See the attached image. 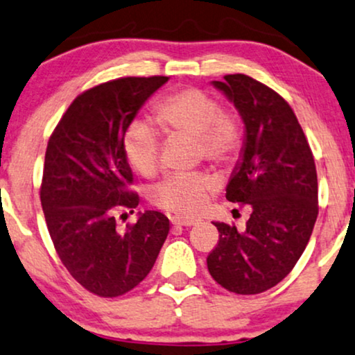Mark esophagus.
Segmentation results:
<instances>
[{"label":"esophagus","instance_id":"34e87169","mask_svg":"<svg viewBox=\"0 0 355 355\" xmlns=\"http://www.w3.org/2000/svg\"><path fill=\"white\" fill-rule=\"evenodd\" d=\"M173 226H185V227H190V226H195V224H198V219H193V218H183V216H173L172 219Z\"/></svg>","mask_w":355,"mask_h":355}]
</instances>
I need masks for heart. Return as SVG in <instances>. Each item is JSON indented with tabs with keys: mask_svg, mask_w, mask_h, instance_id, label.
<instances>
[{
	"mask_svg": "<svg viewBox=\"0 0 355 355\" xmlns=\"http://www.w3.org/2000/svg\"><path fill=\"white\" fill-rule=\"evenodd\" d=\"M155 121L168 136L187 134L196 137L198 157L213 164L234 159L242 146V124L237 114L223 110L211 93L200 88H183L170 93L155 106ZM162 141L154 124L136 118L125 128L123 150L129 165L142 177H154L160 165ZM209 173H173L154 191V203L178 216L200 213L209 195L218 188Z\"/></svg>",
	"mask_w": 355,
	"mask_h": 355,
	"instance_id": "heart-1",
	"label": "heart"
}]
</instances>
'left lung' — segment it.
<instances>
[{
    "label": "left lung",
    "instance_id": "1",
    "mask_svg": "<svg viewBox=\"0 0 355 355\" xmlns=\"http://www.w3.org/2000/svg\"><path fill=\"white\" fill-rule=\"evenodd\" d=\"M239 111L245 125L242 159L226 188L232 203L252 208L244 231L214 223L216 248L206 263L223 288L262 293L291 272L318 218V175L297 116L267 85L234 73L213 82Z\"/></svg>",
    "mask_w": 355,
    "mask_h": 355
}]
</instances>
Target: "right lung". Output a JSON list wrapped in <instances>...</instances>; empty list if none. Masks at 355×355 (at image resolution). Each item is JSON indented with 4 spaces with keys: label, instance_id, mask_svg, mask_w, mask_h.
<instances>
[{
    "label": "right lung",
    "instance_id": "1",
    "mask_svg": "<svg viewBox=\"0 0 355 355\" xmlns=\"http://www.w3.org/2000/svg\"><path fill=\"white\" fill-rule=\"evenodd\" d=\"M168 77H124L75 98L49 139L40 203L58 257L89 293L116 298L137 286L154 267L170 223L159 211L134 213L132 170L123 150L125 128Z\"/></svg>",
    "mask_w": 355,
    "mask_h": 355
}]
</instances>
